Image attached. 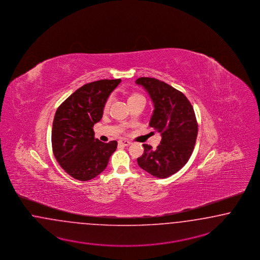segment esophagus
<instances>
[{
	"instance_id": "34e87169",
	"label": "esophagus",
	"mask_w": 260,
	"mask_h": 260,
	"mask_svg": "<svg viewBox=\"0 0 260 260\" xmlns=\"http://www.w3.org/2000/svg\"><path fill=\"white\" fill-rule=\"evenodd\" d=\"M119 143L121 144V145H123V146H129V145L132 144V142L128 141V140H125V139H122V140L119 141Z\"/></svg>"
}]
</instances>
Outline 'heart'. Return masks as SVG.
<instances>
[{"label": "heart", "mask_w": 260, "mask_h": 260, "mask_svg": "<svg viewBox=\"0 0 260 260\" xmlns=\"http://www.w3.org/2000/svg\"><path fill=\"white\" fill-rule=\"evenodd\" d=\"M141 95L140 94H133L129 98H128V101H131V100H133V99L137 98V97H140ZM110 99H108V102L106 103V107H105V109H108V108H109V105H110Z\"/></svg>", "instance_id": "1"}]
</instances>
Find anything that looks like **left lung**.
<instances>
[{
	"label": "left lung",
	"mask_w": 260,
	"mask_h": 260,
	"mask_svg": "<svg viewBox=\"0 0 260 260\" xmlns=\"http://www.w3.org/2000/svg\"><path fill=\"white\" fill-rule=\"evenodd\" d=\"M153 103L150 126L160 133L161 141L155 150L143 144V154L137 158L140 168L156 178H168L189 160L198 135L195 112L188 99L179 90L153 78H139Z\"/></svg>",
	"instance_id": "8db88e82"
}]
</instances>
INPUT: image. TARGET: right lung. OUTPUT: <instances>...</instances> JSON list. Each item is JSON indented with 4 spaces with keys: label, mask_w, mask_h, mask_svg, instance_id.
Wrapping results in <instances>:
<instances>
[{
    "label": "right lung",
    "mask_w": 260,
    "mask_h": 260,
    "mask_svg": "<svg viewBox=\"0 0 260 260\" xmlns=\"http://www.w3.org/2000/svg\"><path fill=\"white\" fill-rule=\"evenodd\" d=\"M121 82L101 80L76 90L56 109L52 128L54 157L68 175L86 181L108 166L117 141L104 143L94 137L93 126L102 119L110 93Z\"/></svg>",
    "instance_id": "obj_1"
}]
</instances>
